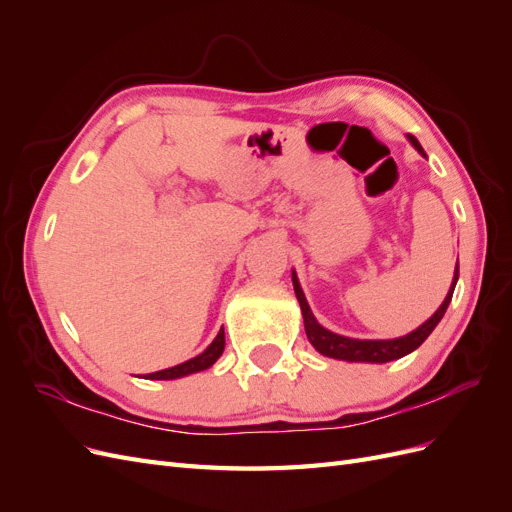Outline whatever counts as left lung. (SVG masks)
I'll return each instance as SVG.
<instances>
[{
  "label": "left lung",
  "mask_w": 512,
  "mask_h": 512,
  "mask_svg": "<svg viewBox=\"0 0 512 512\" xmlns=\"http://www.w3.org/2000/svg\"><path fill=\"white\" fill-rule=\"evenodd\" d=\"M408 141L425 156L423 147L418 145V141L412 134H408ZM457 280H459V262L455 267V277H453L451 290H448V294H446V299L436 309V314H433L427 322H423L416 331H412L404 337H397V339H352V337L337 335L329 329H324L322 324H318V320L312 314V309H309V305L305 301V294L297 280V273L292 271V286H294V294H297L301 312H303L307 339L312 342V346L320 354L331 356V359H339V361H350V363H389V361L401 359V356H406L412 350H416L431 335V331L438 327V322L442 320L448 303H451V299H453V290L457 286Z\"/></svg>",
  "instance_id": "1"
}]
</instances>
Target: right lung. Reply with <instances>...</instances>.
<instances>
[{"mask_svg":"<svg viewBox=\"0 0 512 512\" xmlns=\"http://www.w3.org/2000/svg\"><path fill=\"white\" fill-rule=\"evenodd\" d=\"M224 346H226V339H224V329H222L218 333V337L213 339V342L209 344V348L205 352H200L198 356H194V359L185 361V363H179L175 367H168V369H162V371H153V374L147 376V380H175V378L196 374V371L209 369L222 356Z\"/></svg>","mask_w":512,"mask_h":512,"instance_id":"right-lung-1","label":"right lung"}]
</instances>
